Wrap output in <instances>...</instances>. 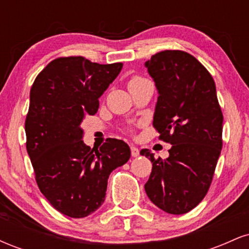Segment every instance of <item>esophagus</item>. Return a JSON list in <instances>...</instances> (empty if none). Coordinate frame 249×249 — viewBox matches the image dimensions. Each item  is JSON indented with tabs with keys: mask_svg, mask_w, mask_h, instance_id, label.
I'll return each mask as SVG.
<instances>
[{
	"mask_svg": "<svg viewBox=\"0 0 249 249\" xmlns=\"http://www.w3.org/2000/svg\"><path fill=\"white\" fill-rule=\"evenodd\" d=\"M131 154H132V157H134V158H136V157H138L139 156L138 147L134 146V145H132V146H131Z\"/></svg>",
	"mask_w": 249,
	"mask_h": 249,
	"instance_id": "1",
	"label": "esophagus"
}]
</instances>
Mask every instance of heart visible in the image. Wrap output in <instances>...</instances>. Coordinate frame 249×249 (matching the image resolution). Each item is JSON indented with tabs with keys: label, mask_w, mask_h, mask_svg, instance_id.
<instances>
[{
	"label": "heart",
	"mask_w": 249,
	"mask_h": 249,
	"mask_svg": "<svg viewBox=\"0 0 249 249\" xmlns=\"http://www.w3.org/2000/svg\"><path fill=\"white\" fill-rule=\"evenodd\" d=\"M145 79L141 78V77H133L132 79H131L130 82H128V85H132V84H137V83H141V82H144Z\"/></svg>",
	"instance_id": "obj_1"
}]
</instances>
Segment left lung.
Segmentation results:
<instances>
[{"mask_svg":"<svg viewBox=\"0 0 249 249\" xmlns=\"http://www.w3.org/2000/svg\"><path fill=\"white\" fill-rule=\"evenodd\" d=\"M157 91L153 126L159 139L170 142V156L154 158L145 184L151 201L164 212L184 214L206 196L222 147L221 108L212 76L196 57L165 50L145 62Z\"/></svg>","mask_w":249,"mask_h":249,"instance_id":"obj_1","label":"left lung"}]
</instances>
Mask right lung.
<instances>
[{
  "instance_id": "add662e5",
  "label": "right lung",
  "mask_w": 249,
  "mask_h": 249,
  "mask_svg": "<svg viewBox=\"0 0 249 249\" xmlns=\"http://www.w3.org/2000/svg\"><path fill=\"white\" fill-rule=\"evenodd\" d=\"M122 68V63L62 57L50 62L31 87L28 154L43 196L70 218H84L102 206L108 176L131 157L128 145L119 139L108 138L99 150L82 141L85 115L98 111V99Z\"/></svg>"
}]
</instances>
